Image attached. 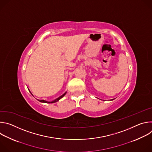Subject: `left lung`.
I'll use <instances>...</instances> for the list:
<instances>
[{
	"instance_id": "8db88e82",
	"label": "left lung",
	"mask_w": 152,
	"mask_h": 152,
	"mask_svg": "<svg viewBox=\"0 0 152 152\" xmlns=\"http://www.w3.org/2000/svg\"><path fill=\"white\" fill-rule=\"evenodd\" d=\"M114 99H111V100H114Z\"/></svg>"
}]
</instances>
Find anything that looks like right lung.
Instances as JSON below:
<instances>
[{"instance_id": "add662e5", "label": "right lung", "mask_w": 152, "mask_h": 152, "mask_svg": "<svg viewBox=\"0 0 152 152\" xmlns=\"http://www.w3.org/2000/svg\"><path fill=\"white\" fill-rule=\"evenodd\" d=\"M31 92V91H30ZM66 93H67V92H66L64 94H63L62 96H59V97H58V98H56V99H55V100H52V101H51V102H48V101H46V100H38L39 102H42V103H55V102H58V101H59L61 99H62L65 95L66 94ZM32 94V93H31ZM32 96H33V94H32Z\"/></svg>"}]
</instances>
